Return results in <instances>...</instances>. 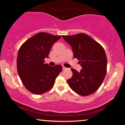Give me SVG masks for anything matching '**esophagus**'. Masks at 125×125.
<instances>
[{"instance_id": "esophagus-1", "label": "esophagus", "mask_w": 125, "mask_h": 125, "mask_svg": "<svg viewBox=\"0 0 125 125\" xmlns=\"http://www.w3.org/2000/svg\"><path fill=\"white\" fill-rule=\"evenodd\" d=\"M67 69V68L65 67L64 66H62V69H63V70H65V69Z\"/></svg>"}]
</instances>
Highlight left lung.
Segmentation results:
<instances>
[{"label": "left lung", "instance_id": "left-lung-1", "mask_svg": "<svg viewBox=\"0 0 125 125\" xmlns=\"http://www.w3.org/2000/svg\"><path fill=\"white\" fill-rule=\"evenodd\" d=\"M72 47L73 56L82 69L80 72L72 68L73 75L67 80L73 91L82 96H88L98 90L106 76L107 60L101 45L86 34L62 35Z\"/></svg>", "mask_w": 125, "mask_h": 125}]
</instances>
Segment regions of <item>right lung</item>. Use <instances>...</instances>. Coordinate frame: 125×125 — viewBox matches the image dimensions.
<instances>
[{
  "label": "right lung",
  "mask_w": 125,
  "mask_h": 125,
  "mask_svg": "<svg viewBox=\"0 0 125 125\" xmlns=\"http://www.w3.org/2000/svg\"><path fill=\"white\" fill-rule=\"evenodd\" d=\"M61 35L41 32L21 45L18 53L17 71L22 83L28 91L41 95L52 88L62 66H51L45 63L51 49Z\"/></svg>",
  "instance_id": "obj_1"
}]
</instances>
